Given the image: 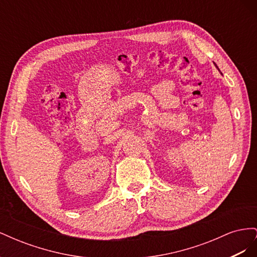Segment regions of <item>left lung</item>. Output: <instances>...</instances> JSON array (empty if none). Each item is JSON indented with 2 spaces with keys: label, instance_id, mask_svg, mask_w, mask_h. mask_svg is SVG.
Wrapping results in <instances>:
<instances>
[{
  "label": "left lung",
  "instance_id": "left-lung-1",
  "mask_svg": "<svg viewBox=\"0 0 257 257\" xmlns=\"http://www.w3.org/2000/svg\"><path fill=\"white\" fill-rule=\"evenodd\" d=\"M214 64H215V63H214ZM215 66H216V67H217V65H216V64H215ZM217 69H219V67H217Z\"/></svg>",
  "mask_w": 257,
  "mask_h": 257
}]
</instances>
